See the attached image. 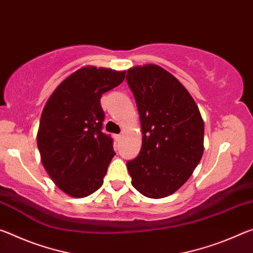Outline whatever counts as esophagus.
I'll return each instance as SVG.
<instances>
[{"label":"esophagus","instance_id":"1","mask_svg":"<svg viewBox=\"0 0 253 253\" xmlns=\"http://www.w3.org/2000/svg\"><path fill=\"white\" fill-rule=\"evenodd\" d=\"M123 138V135L121 134V135H116V139L118 140V142H119V140H121Z\"/></svg>","mask_w":253,"mask_h":253}]
</instances>
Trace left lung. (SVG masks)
I'll list each match as a JSON object with an SVG mask.
<instances>
[{
    "mask_svg": "<svg viewBox=\"0 0 253 253\" xmlns=\"http://www.w3.org/2000/svg\"><path fill=\"white\" fill-rule=\"evenodd\" d=\"M126 80L143 132L138 156L127 162L131 184L147 198H166L190 178L202 158V116L185 87L161 67H134Z\"/></svg>",
    "mask_w": 253,
    "mask_h": 253,
    "instance_id": "left-lung-1",
    "label": "left lung"
}]
</instances>
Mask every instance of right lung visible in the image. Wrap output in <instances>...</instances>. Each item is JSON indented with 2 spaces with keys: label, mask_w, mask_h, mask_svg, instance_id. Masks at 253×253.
<instances>
[{
  "label": "right lung",
  "mask_w": 253,
  "mask_h": 253,
  "mask_svg": "<svg viewBox=\"0 0 253 253\" xmlns=\"http://www.w3.org/2000/svg\"><path fill=\"white\" fill-rule=\"evenodd\" d=\"M125 74L81 68L63 80L46 101L38 148L49 176L68 195L84 198L104 183L115 152L113 138L101 131L105 113L100 98L121 84Z\"/></svg>",
  "instance_id": "add662e5"
}]
</instances>
